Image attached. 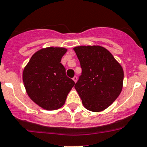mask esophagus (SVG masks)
<instances>
[{"label":"esophagus","mask_w":147,"mask_h":147,"mask_svg":"<svg viewBox=\"0 0 147 147\" xmlns=\"http://www.w3.org/2000/svg\"><path fill=\"white\" fill-rule=\"evenodd\" d=\"M73 80L74 81L75 83H76V82H77V77H76V76H75V77H73Z\"/></svg>","instance_id":"1"}]
</instances>
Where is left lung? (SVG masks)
Returning <instances> with one entry per match:
<instances>
[{"instance_id": "left-lung-1", "label": "left lung", "mask_w": 147, "mask_h": 147, "mask_svg": "<svg viewBox=\"0 0 147 147\" xmlns=\"http://www.w3.org/2000/svg\"><path fill=\"white\" fill-rule=\"evenodd\" d=\"M82 68L75 89L86 109L94 112L105 110L120 95L124 70L113 55L99 45L74 48Z\"/></svg>"}]
</instances>
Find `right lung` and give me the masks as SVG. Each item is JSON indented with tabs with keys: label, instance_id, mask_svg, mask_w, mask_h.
<instances>
[{
	"label": "right lung",
	"instance_id": "right-lung-1",
	"mask_svg": "<svg viewBox=\"0 0 147 147\" xmlns=\"http://www.w3.org/2000/svg\"><path fill=\"white\" fill-rule=\"evenodd\" d=\"M67 49L48 47L36 51L23 72V81L29 98L49 111L61 108L74 81L67 77L61 63Z\"/></svg>",
	"mask_w": 147,
	"mask_h": 147
}]
</instances>
